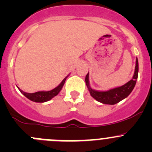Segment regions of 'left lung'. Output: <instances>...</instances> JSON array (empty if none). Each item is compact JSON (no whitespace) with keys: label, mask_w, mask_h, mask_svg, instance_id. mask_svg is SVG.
I'll return each instance as SVG.
<instances>
[{"label":"left lung","mask_w":152,"mask_h":152,"mask_svg":"<svg viewBox=\"0 0 152 152\" xmlns=\"http://www.w3.org/2000/svg\"><path fill=\"white\" fill-rule=\"evenodd\" d=\"M137 76H138V60H137V58H136V65L134 76L132 79L125 85L111 89L107 91H98V90H93L90 87V83H89V73L85 77V82L90 91V96L93 99L102 104L113 105L126 99L132 93L137 82Z\"/></svg>","instance_id":"1"}]
</instances>
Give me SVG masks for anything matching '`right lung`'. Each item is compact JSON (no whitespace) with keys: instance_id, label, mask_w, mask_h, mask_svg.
Segmentation results:
<instances>
[{"instance_id":"right-lung-1","label":"right lung","mask_w":152,"mask_h":152,"mask_svg":"<svg viewBox=\"0 0 152 152\" xmlns=\"http://www.w3.org/2000/svg\"><path fill=\"white\" fill-rule=\"evenodd\" d=\"M67 77H65V79L62 80V82H61L57 87H55V88L53 89V90H50V91H39L34 93H26V92H23V90H21L19 87H18V89H19L20 91L21 92V93L23 94L27 99H29V100L34 102L42 103V102H48V101L50 100L52 98H53L54 96H57V95L59 94V93L61 91L62 87H63L64 84H65V80H66Z\"/></svg>"}]
</instances>
